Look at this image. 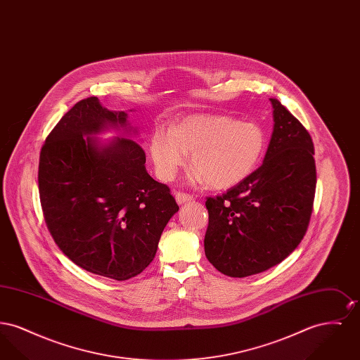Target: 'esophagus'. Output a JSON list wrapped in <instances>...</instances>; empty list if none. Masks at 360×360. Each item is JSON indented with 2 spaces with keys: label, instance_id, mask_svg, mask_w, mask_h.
Returning a JSON list of instances; mask_svg holds the SVG:
<instances>
[{
  "label": "esophagus",
  "instance_id": "34e87169",
  "mask_svg": "<svg viewBox=\"0 0 360 360\" xmlns=\"http://www.w3.org/2000/svg\"><path fill=\"white\" fill-rule=\"evenodd\" d=\"M175 200H176V202H178V204H185V202H190V201H193L194 198H193V195H188L186 193H181V191H178V193H175Z\"/></svg>",
  "mask_w": 360,
  "mask_h": 360
}]
</instances>
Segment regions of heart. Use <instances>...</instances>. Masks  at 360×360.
I'll return each mask as SVG.
<instances>
[{
    "instance_id": "b5f03b06",
    "label": "heart",
    "mask_w": 360,
    "mask_h": 360,
    "mask_svg": "<svg viewBox=\"0 0 360 360\" xmlns=\"http://www.w3.org/2000/svg\"><path fill=\"white\" fill-rule=\"evenodd\" d=\"M266 147L264 131L252 121L221 115H194L178 121L172 129L158 128L150 151L158 175L172 181L190 160V182L229 188L257 169Z\"/></svg>"
}]
</instances>
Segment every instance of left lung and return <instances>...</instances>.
Wrapping results in <instances>:
<instances>
[{
    "label": "left lung",
    "instance_id": "1",
    "mask_svg": "<svg viewBox=\"0 0 360 360\" xmlns=\"http://www.w3.org/2000/svg\"><path fill=\"white\" fill-rule=\"evenodd\" d=\"M274 129L260 167L223 195L207 197L205 255L224 275L263 273L289 257L308 229L316 163L305 127L276 98Z\"/></svg>",
    "mask_w": 360,
    "mask_h": 360
}]
</instances>
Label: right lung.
Listing matches in <instances>:
<instances>
[{
  "instance_id": "add662e5",
  "label": "right lung",
  "mask_w": 360,
  "mask_h": 360,
  "mask_svg": "<svg viewBox=\"0 0 360 360\" xmlns=\"http://www.w3.org/2000/svg\"><path fill=\"white\" fill-rule=\"evenodd\" d=\"M127 119L97 97L75 103L46 139L37 176L44 220L60 251L86 271L115 281L136 276L154 260L179 209L169 186L146 170L135 140L93 137L112 128L131 135Z\"/></svg>"
}]
</instances>
